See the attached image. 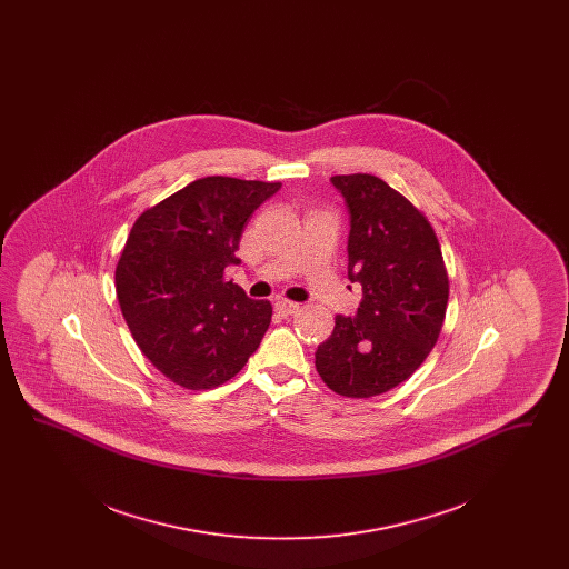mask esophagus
I'll use <instances>...</instances> for the list:
<instances>
[{"instance_id":"34e87169","label":"esophagus","mask_w":569,"mask_h":569,"mask_svg":"<svg viewBox=\"0 0 569 569\" xmlns=\"http://www.w3.org/2000/svg\"><path fill=\"white\" fill-rule=\"evenodd\" d=\"M274 309H277L281 316H295L298 311V302L286 300V298H277V300H274Z\"/></svg>"}]
</instances>
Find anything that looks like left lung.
Segmentation results:
<instances>
[{
  "mask_svg": "<svg viewBox=\"0 0 569 569\" xmlns=\"http://www.w3.org/2000/svg\"><path fill=\"white\" fill-rule=\"evenodd\" d=\"M350 211L348 277L362 286L353 318L337 316L316 369L341 397L369 399L429 356L448 307V272L427 217L373 174L330 179Z\"/></svg>",
  "mask_w": 569,
  "mask_h": 569,
  "instance_id": "left-lung-1",
  "label": "left lung"
}]
</instances>
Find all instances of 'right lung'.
Masks as SVG:
<instances>
[{
  "label": "right lung",
  "mask_w": 569,
  "mask_h": 569,
  "mask_svg": "<svg viewBox=\"0 0 569 569\" xmlns=\"http://www.w3.org/2000/svg\"><path fill=\"white\" fill-rule=\"evenodd\" d=\"M281 183L204 177L136 219L114 281L138 348L166 378L209 390L234 378L271 325L269 300L223 279L244 223Z\"/></svg>",
  "instance_id": "add662e5"
}]
</instances>
